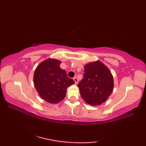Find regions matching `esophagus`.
<instances>
[{
    "label": "esophagus",
    "instance_id": "1",
    "mask_svg": "<svg viewBox=\"0 0 146 146\" xmlns=\"http://www.w3.org/2000/svg\"><path fill=\"white\" fill-rule=\"evenodd\" d=\"M73 80H74L76 84H78V80L77 78L76 77H74L73 78Z\"/></svg>",
    "mask_w": 146,
    "mask_h": 146
}]
</instances>
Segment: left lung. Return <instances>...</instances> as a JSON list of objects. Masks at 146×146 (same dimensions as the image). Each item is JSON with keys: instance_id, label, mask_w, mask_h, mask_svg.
<instances>
[{"instance_id": "8db88e82", "label": "left lung", "mask_w": 146, "mask_h": 146, "mask_svg": "<svg viewBox=\"0 0 146 146\" xmlns=\"http://www.w3.org/2000/svg\"><path fill=\"white\" fill-rule=\"evenodd\" d=\"M83 79L78 84L81 97L91 106L105 102L113 89V79L110 69L97 60L85 64Z\"/></svg>"}]
</instances>
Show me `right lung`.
<instances>
[{"mask_svg": "<svg viewBox=\"0 0 146 146\" xmlns=\"http://www.w3.org/2000/svg\"><path fill=\"white\" fill-rule=\"evenodd\" d=\"M61 61L48 58L40 63L34 73V84L40 96L47 102L56 104L62 100L68 87L75 84L60 67Z\"/></svg>", "mask_w": 146, "mask_h": 146, "instance_id": "obj_1", "label": "right lung"}]
</instances>
